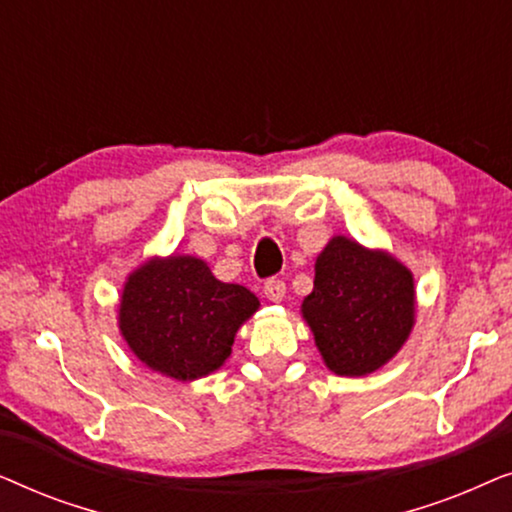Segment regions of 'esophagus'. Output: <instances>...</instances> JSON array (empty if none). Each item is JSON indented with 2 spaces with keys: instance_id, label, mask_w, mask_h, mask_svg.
Instances as JSON below:
<instances>
[{
  "instance_id": "34e87169",
  "label": "esophagus",
  "mask_w": 512,
  "mask_h": 512,
  "mask_svg": "<svg viewBox=\"0 0 512 512\" xmlns=\"http://www.w3.org/2000/svg\"><path fill=\"white\" fill-rule=\"evenodd\" d=\"M265 291V298L270 300V303H282L284 293H286V284L282 282V279H268L263 286Z\"/></svg>"
}]
</instances>
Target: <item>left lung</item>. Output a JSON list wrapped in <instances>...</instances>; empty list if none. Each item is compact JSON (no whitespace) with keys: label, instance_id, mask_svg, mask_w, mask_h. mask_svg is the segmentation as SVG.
<instances>
[{"label":"left lung","instance_id":"8db88e82","mask_svg":"<svg viewBox=\"0 0 512 512\" xmlns=\"http://www.w3.org/2000/svg\"><path fill=\"white\" fill-rule=\"evenodd\" d=\"M303 319L328 370L345 377L375 373L394 359L415 324L412 272L387 251L333 237L317 256Z\"/></svg>","mask_w":512,"mask_h":512}]
</instances>
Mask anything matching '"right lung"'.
I'll use <instances>...</instances> for the list:
<instances>
[{"label": "right lung", "instance_id": "add662e5", "mask_svg": "<svg viewBox=\"0 0 512 512\" xmlns=\"http://www.w3.org/2000/svg\"><path fill=\"white\" fill-rule=\"evenodd\" d=\"M256 310L254 293L219 282L205 261L167 256L151 258L128 277L118 326L146 368L188 382L223 366L237 328Z\"/></svg>", "mask_w": 512, "mask_h": 512}]
</instances>
